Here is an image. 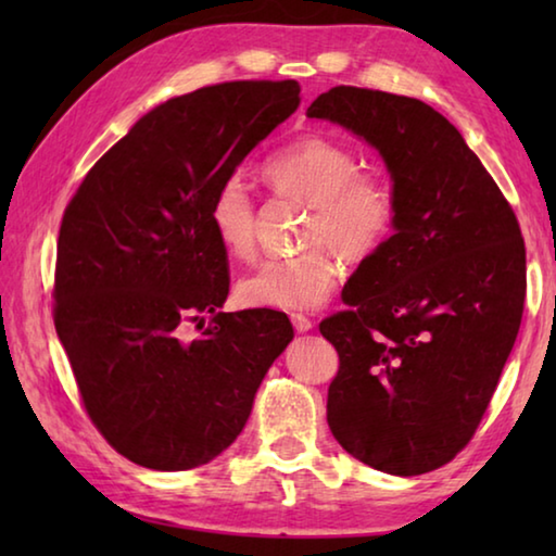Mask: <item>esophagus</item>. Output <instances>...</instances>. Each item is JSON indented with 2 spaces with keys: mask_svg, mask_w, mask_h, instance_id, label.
Segmentation results:
<instances>
[{
  "mask_svg": "<svg viewBox=\"0 0 556 556\" xmlns=\"http://www.w3.org/2000/svg\"><path fill=\"white\" fill-rule=\"evenodd\" d=\"M291 324H294L296 333H306V331H312V328H314V324L308 321L306 316H301V314H294V316H291Z\"/></svg>",
  "mask_w": 556,
  "mask_h": 556,
  "instance_id": "34e87169",
  "label": "esophagus"
}]
</instances>
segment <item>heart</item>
Segmentation results:
<instances>
[{
	"label": "heart",
	"mask_w": 556,
	"mask_h": 556,
	"mask_svg": "<svg viewBox=\"0 0 556 556\" xmlns=\"http://www.w3.org/2000/svg\"><path fill=\"white\" fill-rule=\"evenodd\" d=\"M267 181L279 193L312 205L301 242L308 250L294 257L265 260L238 281L244 306L277 312H312L331 296L338 262L378 255L397 218L394 188L378 174H363L351 147L324 135H304L281 147L265 164ZM213 238L232 257L255 250V203L238 174L223 178L205 211Z\"/></svg>",
	"instance_id": "b5f03b06"
}]
</instances>
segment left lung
I'll list each match as a JSON object with an SVG mask.
<instances>
[{
  "label": "left lung",
  "mask_w": 556,
  "mask_h": 556,
  "mask_svg": "<svg viewBox=\"0 0 556 556\" xmlns=\"http://www.w3.org/2000/svg\"><path fill=\"white\" fill-rule=\"evenodd\" d=\"M306 117L378 149L394 232L321 321L341 368L326 417L348 454L392 476L448 464L488 409L522 321L525 240L460 131L417 98L338 86Z\"/></svg>",
  "instance_id": "1"
}]
</instances>
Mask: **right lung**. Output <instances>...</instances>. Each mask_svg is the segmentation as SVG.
Instances as JSON below:
<instances>
[{
  "label": "right lung",
  "instance_id": "1",
  "mask_svg": "<svg viewBox=\"0 0 556 556\" xmlns=\"http://www.w3.org/2000/svg\"><path fill=\"white\" fill-rule=\"evenodd\" d=\"M296 80H235L162 102L100 156L63 213L53 324L92 425L154 470H188L240 431L294 328L223 314L228 252L205 211L223 178L299 108ZM211 313L201 337L188 323Z\"/></svg>",
  "mask_w": 556,
  "mask_h": 556
}]
</instances>
